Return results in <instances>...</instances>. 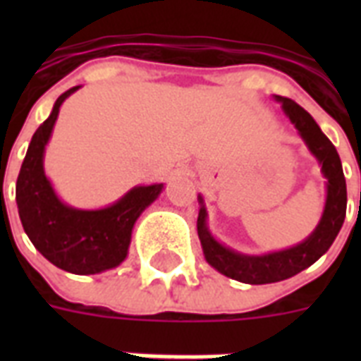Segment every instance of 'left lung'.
Masks as SVG:
<instances>
[{"label":"left lung","mask_w":361,"mask_h":361,"mask_svg":"<svg viewBox=\"0 0 361 361\" xmlns=\"http://www.w3.org/2000/svg\"><path fill=\"white\" fill-rule=\"evenodd\" d=\"M275 101L281 103L285 114L296 125L298 133L307 144L309 152L313 153L317 161L322 166V174L328 180L326 189V206L324 214L320 217V223L309 238L298 243V245L285 249V251L268 252V255H241L231 247L221 245L219 241L212 236L206 225V206L202 197L200 200V212H198L197 231L200 243H202L204 257L209 266H214L219 274L236 279L247 285H268L285 281L292 275L300 274L311 264H314L328 249L341 231L343 221L347 215V181L343 176V166L339 153L330 138L320 130L317 121L311 118L309 112L294 103L292 99L275 95Z\"/></svg>","instance_id":"8db88e82"}]
</instances>
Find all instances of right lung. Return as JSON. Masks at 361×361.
Listing matches in <instances>:
<instances>
[{
    "label": "right lung",
    "mask_w": 361,
    "mask_h": 361,
    "mask_svg": "<svg viewBox=\"0 0 361 361\" xmlns=\"http://www.w3.org/2000/svg\"><path fill=\"white\" fill-rule=\"evenodd\" d=\"M80 86L61 93L52 114L35 130L16 180V204L25 234L54 266L76 275L101 274L120 266L127 257L133 226L161 195L163 183L133 187L103 209H76L58 198L42 166L59 106Z\"/></svg>",
    "instance_id": "obj_1"
}]
</instances>
